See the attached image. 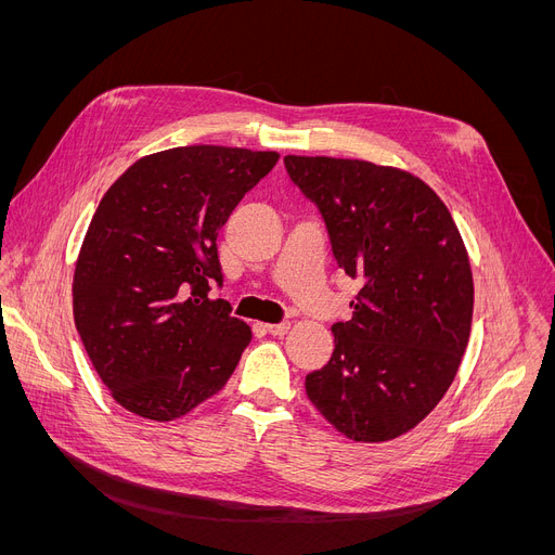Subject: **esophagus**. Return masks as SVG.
<instances>
[{
  "mask_svg": "<svg viewBox=\"0 0 555 555\" xmlns=\"http://www.w3.org/2000/svg\"><path fill=\"white\" fill-rule=\"evenodd\" d=\"M266 331L270 335H285L289 331V322H279V324H266Z\"/></svg>",
  "mask_w": 555,
  "mask_h": 555,
  "instance_id": "obj_1",
  "label": "esophagus"
}]
</instances>
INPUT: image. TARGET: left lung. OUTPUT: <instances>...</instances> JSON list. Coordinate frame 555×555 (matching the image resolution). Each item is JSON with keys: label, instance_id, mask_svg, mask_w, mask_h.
I'll list each match as a JSON object with an SVG mask.
<instances>
[{"label": "left lung", "instance_id": "8db88e82", "mask_svg": "<svg viewBox=\"0 0 555 555\" xmlns=\"http://www.w3.org/2000/svg\"><path fill=\"white\" fill-rule=\"evenodd\" d=\"M283 162L322 211L337 266L364 283L306 393L346 439H398L439 404L468 346V249L443 199L412 172L337 157Z\"/></svg>", "mask_w": 555, "mask_h": 555}]
</instances>
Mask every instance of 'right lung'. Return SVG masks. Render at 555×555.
<instances>
[{"label":"right lung","mask_w":555,"mask_h":555,"mask_svg":"<svg viewBox=\"0 0 555 555\" xmlns=\"http://www.w3.org/2000/svg\"><path fill=\"white\" fill-rule=\"evenodd\" d=\"M276 162L182 145L137 159L101 197L76 258L74 324L124 410L166 423L227 385L251 331L209 299L218 231Z\"/></svg>","instance_id":"1"}]
</instances>
